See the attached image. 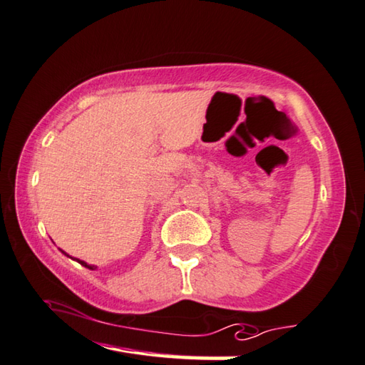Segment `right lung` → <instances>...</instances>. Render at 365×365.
I'll use <instances>...</instances> for the list:
<instances>
[{
    "label": "right lung",
    "mask_w": 365,
    "mask_h": 365,
    "mask_svg": "<svg viewBox=\"0 0 365 365\" xmlns=\"http://www.w3.org/2000/svg\"><path fill=\"white\" fill-rule=\"evenodd\" d=\"M78 263H81L83 264V267H86V268H89V269H94L96 267H92V264H88V263H86V262H83V260H78Z\"/></svg>",
    "instance_id": "1"
}]
</instances>
